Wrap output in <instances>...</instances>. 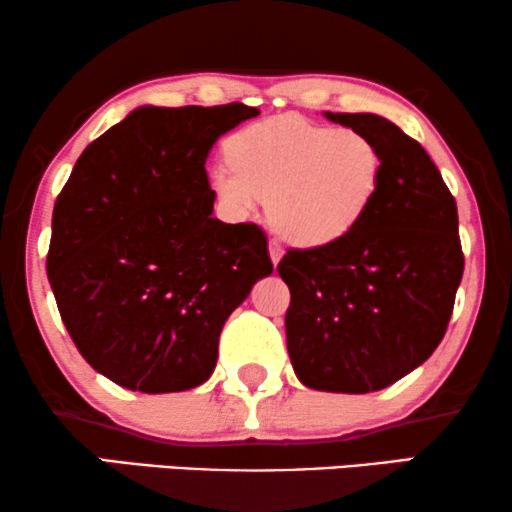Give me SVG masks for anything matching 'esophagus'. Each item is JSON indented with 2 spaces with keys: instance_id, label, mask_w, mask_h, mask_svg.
<instances>
[{
  "instance_id": "34e87169",
  "label": "esophagus",
  "mask_w": 512,
  "mask_h": 512,
  "mask_svg": "<svg viewBox=\"0 0 512 512\" xmlns=\"http://www.w3.org/2000/svg\"><path fill=\"white\" fill-rule=\"evenodd\" d=\"M282 256H284V249L279 247L277 242H270V261H272V265H277L279 261H282Z\"/></svg>"
}]
</instances>
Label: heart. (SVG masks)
Wrapping results in <instances>:
<instances>
[{"label": "heart", "mask_w": 512, "mask_h": 512, "mask_svg": "<svg viewBox=\"0 0 512 512\" xmlns=\"http://www.w3.org/2000/svg\"><path fill=\"white\" fill-rule=\"evenodd\" d=\"M230 163L212 170V186L235 216L265 201L275 233L293 247L340 242L373 205L384 160L359 128H333L300 116L247 125L230 137Z\"/></svg>", "instance_id": "obj_1"}]
</instances>
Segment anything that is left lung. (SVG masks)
Listing matches in <instances>:
<instances>
[{
  "mask_svg": "<svg viewBox=\"0 0 512 512\" xmlns=\"http://www.w3.org/2000/svg\"><path fill=\"white\" fill-rule=\"evenodd\" d=\"M324 116L373 137L384 170L352 233L279 261L291 291L286 349L305 387L368 394L422 366L443 340L464 275L457 202L422 144L389 118Z\"/></svg>",
  "mask_w": 512,
  "mask_h": 512,
  "instance_id": "8db88e82",
  "label": "left lung"
}]
</instances>
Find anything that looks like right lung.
Returning a JSON list of instances; mask_svg holds the SVG:
<instances>
[{
  "label": "right lung",
  "mask_w": 512,
  "mask_h": 512,
  "mask_svg": "<svg viewBox=\"0 0 512 512\" xmlns=\"http://www.w3.org/2000/svg\"><path fill=\"white\" fill-rule=\"evenodd\" d=\"M258 116L223 107H144L97 137L55 200L46 272L76 349L142 394L200 387L219 335L272 272L254 223L214 219L205 160Z\"/></svg>",
  "instance_id": "obj_1"
}]
</instances>
